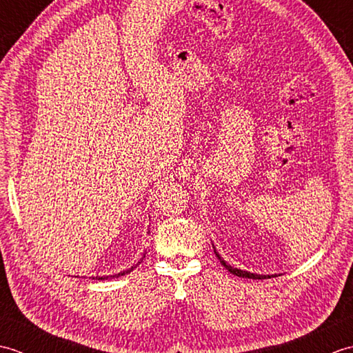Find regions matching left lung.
<instances>
[{
    "label": "left lung",
    "instance_id": "obj_1",
    "mask_svg": "<svg viewBox=\"0 0 353 353\" xmlns=\"http://www.w3.org/2000/svg\"><path fill=\"white\" fill-rule=\"evenodd\" d=\"M214 252H215V249H214ZM215 254H216V258L220 259V262H221V265H224L226 267V270L228 272H230L232 274H235V276H239V277H247V279H265V277H272V276H261V274H253V273H249V272H243V270H238V268H234L232 265H229V264H226V261H223L221 259V256L219 253L215 252Z\"/></svg>",
    "mask_w": 353,
    "mask_h": 353
}]
</instances>
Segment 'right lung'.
<instances>
[{
    "label": "right lung",
    "instance_id": "add662e5",
    "mask_svg": "<svg viewBox=\"0 0 353 353\" xmlns=\"http://www.w3.org/2000/svg\"><path fill=\"white\" fill-rule=\"evenodd\" d=\"M133 268H134V267H132V268H129V270H125V272H121V273H118V274H115V276L118 277V276H123V274H125V273H130ZM115 276H101V277H100V276H97V277H95V279H99V281H103V279H108V277H115Z\"/></svg>",
    "mask_w": 353,
    "mask_h": 353
}]
</instances>
